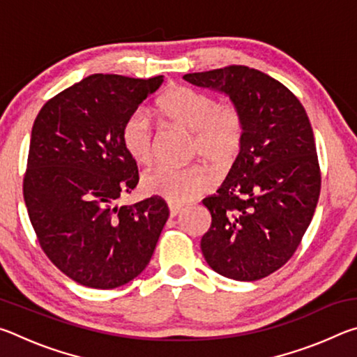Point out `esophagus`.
I'll return each instance as SVG.
<instances>
[{
  "instance_id": "1",
  "label": "esophagus",
  "mask_w": 357,
  "mask_h": 357,
  "mask_svg": "<svg viewBox=\"0 0 357 357\" xmlns=\"http://www.w3.org/2000/svg\"><path fill=\"white\" fill-rule=\"evenodd\" d=\"M168 209H170V217H176L178 214L183 213V206H179V204L170 203L168 204Z\"/></svg>"
}]
</instances>
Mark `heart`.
<instances>
[{
	"instance_id": "b5f03b06",
	"label": "heart",
	"mask_w": 357,
	"mask_h": 357,
	"mask_svg": "<svg viewBox=\"0 0 357 357\" xmlns=\"http://www.w3.org/2000/svg\"><path fill=\"white\" fill-rule=\"evenodd\" d=\"M172 124L192 132L190 155H200L215 170H229L245 140V118L233 104H219L214 96L190 86H173L157 102ZM121 143L137 164L146 165L154 155V129L143 108L130 112L121 126ZM213 174L206 167H155L143 174L142 189L148 195L181 204L209 190Z\"/></svg>"
}]
</instances>
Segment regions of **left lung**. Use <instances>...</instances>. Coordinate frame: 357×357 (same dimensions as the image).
Wrapping results in <instances>:
<instances>
[{"instance_id":"obj_1","label":"left lung","mask_w":357,"mask_h":357,"mask_svg":"<svg viewBox=\"0 0 357 357\" xmlns=\"http://www.w3.org/2000/svg\"><path fill=\"white\" fill-rule=\"evenodd\" d=\"M183 78L225 93L245 118L238 160L203 200L213 217L203 257L228 279H264L293 257L318 203L321 172L309 116L285 84L247 66Z\"/></svg>"}]
</instances>
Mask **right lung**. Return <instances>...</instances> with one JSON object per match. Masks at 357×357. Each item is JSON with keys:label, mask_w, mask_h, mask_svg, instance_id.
I'll list each match as a JSON object with an SVG mask.
<instances>
[{"label": "right lung", "mask_w": 357, "mask_h": 357, "mask_svg": "<svg viewBox=\"0 0 357 357\" xmlns=\"http://www.w3.org/2000/svg\"><path fill=\"white\" fill-rule=\"evenodd\" d=\"M162 82L89 75L34 119L23 176L29 220L48 259L83 287L112 289L140 275L170 214L160 197L116 206L138 184L121 126Z\"/></svg>", "instance_id": "right-lung-1"}]
</instances>
